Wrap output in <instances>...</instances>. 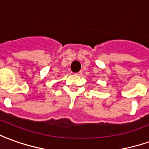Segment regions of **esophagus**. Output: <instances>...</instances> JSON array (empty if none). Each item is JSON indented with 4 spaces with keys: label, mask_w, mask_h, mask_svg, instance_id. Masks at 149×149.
Returning <instances> with one entry per match:
<instances>
[{
    "label": "esophagus",
    "mask_w": 149,
    "mask_h": 149,
    "mask_svg": "<svg viewBox=\"0 0 149 149\" xmlns=\"http://www.w3.org/2000/svg\"><path fill=\"white\" fill-rule=\"evenodd\" d=\"M81 74H82V72H78L76 73V75H77V76H81Z\"/></svg>",
    "instance_id": "1"
}]
</instances>
